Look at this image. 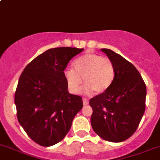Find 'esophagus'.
I'll use <instances>...</instances> for the list:
<instances>
[{
  "label": "esophagus",
  "instance_id": "obj_1",
  "mask_svg": "<svg viewBox=\"0 0 160 160\" xmlns=\"http://www.w3.org/2000/svg\"><path fill=\"white\" fill-rule=\"evenodd\" d=\"M83 103L84 106H86V105L88 104V100H87V99H85V98H83Z\"/></svg>",
  "mask_w": 160,
  "mask_h": 160
}]
</instances>
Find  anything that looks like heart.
<instances>
[{"mask_svg":"<svg viewBox=\"0 0 160 160\" xmlns=\"http://www.w3.org/2000/svg\"><path fill=\"white\" fill-rule=\"evenodd\" d=\"M73 69L64 72L67 86L72 93L77 94L81 88L82 79L85 92L103 94L107 92L116 78V68L112 60L96 53H87L75 60Z\"/></svg>","mask_w":160,"mask_h":160,"instance_id":"b5f03b06","label":"heart"}]
</instances>
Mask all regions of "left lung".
<instances>
[{
    "label": "left lung",
    "instance_id": "8db88e82",
    "mask_svg": "<svg viewBox=\"0 0 160 160\" xmlns=\"http://www.w3.org/2000/svg\"><path fill=\"white\" fill-rule=\"evenodd\" d=\"M116 68L110 88L92 98L91 124L104 140L119 143L132 136L145 111L147 89L136 67L115 52L101 48Z\"/></svg>",
    "mask_w": 160,
    "mask_h": 160
}]
</instances>
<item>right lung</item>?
I'll return each instance as SVG.
<instances>
[{
    "instance_id": "1",
    "label": "right lung",
    "mask_w": 160,
    "mask_h": 160,
    "mask_svg": "<svg viewBox=\"0 0 160 160\" xmlns=\"http://www.w3.org/2000/svg\"><path fill=\"white\" fill-rule=\"evenodd\" d=\"M83 48H50L24 68L15 92L17 119L34 142L50 147L62 140L83 108L80 96L68 91L64 69Z\"/></svg>"
}]
</instances>
